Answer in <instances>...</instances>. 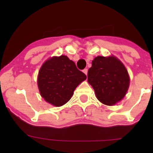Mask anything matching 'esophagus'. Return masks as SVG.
I'll return each mask as SVG.
<instances>
[{
    "label": "esophagus",
    "mask_w": 153,
    "mask_h": 153,
    "mask_svg": "<svg viewBox=\"0 0 153 153\" xmlns=\"http://www.w3.org/2000/svg\"><path fill=\"white\" fill-rule=\"evenodd\" d=\"M82 72H83V73L87 75V74H88V68H85V69H84L83 71H82Z\"/></svg>",
    "instance_id": "obj_1"
}]
</instances>
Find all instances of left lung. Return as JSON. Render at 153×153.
<instances>
[{
  "mask_svg": "<svg viewBox=\"0 0 153 153\" xmlns=\"http://www.w3.org/2000/svg\"><path fill=\"white\" fill-rule=\"evenodd\" d=\"M88 81L94 88L99 101L112 106L126 95L129 78L126 68L118 59L99 56L92 61L88 71Z\"/></svg>",
  "mask_w": 153,
  "mask_h": 153,
  "instance_id": "left-lung-1",
  "label": "left lung"
}]
</instances>
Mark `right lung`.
<instances>
[{
	"instance_id": "1",
	"label": "right lung",
	"mask_w": 153,
	"mask_h": 153,
	"mask_svg": "<svg viewBox=\"0 0 153 153\" xmlns=\"http://www.w3.org/2000/svg\"><path fill=\"white\" fill-rule=\"evenodd\" d=\"M86 78V75L67 56L54 57L40 68L39 90L47 102L61 106L71 99L76 87Z\"/></svg>"
}]
</instances>
